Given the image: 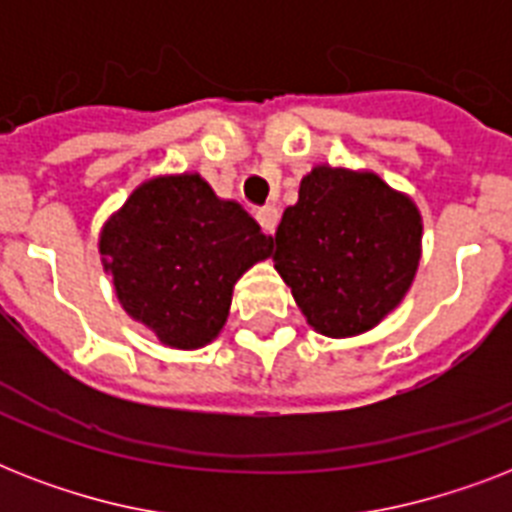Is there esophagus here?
I'll list each match as a JSON object with an SVG mask.
<instances>
[{"label": "esophagus", "instance_id": "esophagus-1", "mask_svg": "<svg viewBox=\"0 0 512 512\" xmlns=\"http://www.w3.org/2000/svg\"><path fill=\"white\" fill-rule=\"evenodd\" d=\"M255 217H257V223L263 225L265 231L273 233V231H276V223H279V209L273 207V204H268V207L257 209Z\"/></svg>", "mask_w": 512, "mask_h": 512}]
</instances>
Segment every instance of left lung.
<instances>
[{"label": "left lung", "mask_w": 512, "mask_h": 512, "mask_svg": "<svg viewBox=\"0 0 512 512\" xmlns=\"http://www.w3.org/2000/svg\"><path fill=\"white\" fill-rule=\"evenodd\" d=\"M422 257L412 196L369 170L316 164L276 228V271L324 337H356L396 311Z\"/></svg>", "instance_id": "8db88e82"}]
</instances>
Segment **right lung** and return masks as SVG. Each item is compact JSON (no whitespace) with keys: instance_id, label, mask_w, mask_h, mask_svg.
Wrapping results in <instances>:
<instances>
[{"instance_id":"obj_1","label":"right lung","mask_w":512,"mask_h":512,"mask_svg":"<svg viewBox=\"0 0 512 512\" xmlns=\"http://www.w3.org/2000/svg\"><path fill=\"white\" fill-rule=\"evenodd\" d=\"M271 249L255 217L220 199L199 172L140 183L98 239L124 313L177 350L204 348L223 332L236 281Z\"/></svg>"}]
</instances>
